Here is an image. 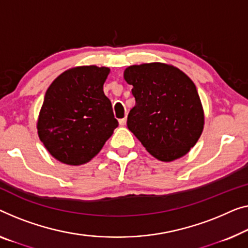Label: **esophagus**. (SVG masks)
Listing matches in <instances>:
<instances>
[{
  "label": "esophagus",
  "mask_w": 248,
  "mask_h": 248,
  "mask_svg": "<svg viewBox=\"0 0 248 248\" xmlns=\"http://www.w3.org/2000/svg\"><path fill=\"white\" fill-rule=\"evenodd\" d=\"M127 124V118H123V119H119V124L120 125H124Z\"/></svg>",
  "instance_id": "esophagus-1"
}]
</instances>
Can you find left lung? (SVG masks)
<instances>
[{
	"label": "left lung",
	"instance_id": "obj_1",
	"mask_svg": "<svg viewBox=\"0 0 248 248\" xmlns=\"http://www.w3.org/2000/svg\"><path fill=\"white\" fill-rule=\"evenodd\" d=\"M124 78L136 99L128 114V129L148 153L165 162L189 153L205 124L201 98L190 78L161 62L128 66Z\"/></svg>",
	"mask_w": 248,
	"mask_h": 248
}]
</instances>
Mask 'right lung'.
<instances>
[{
    "label": "right lung",
    "mask_w": 248,
    "mask_h": 248,
    "mask_svg": "<svg viewBox=\"0 0 248 248\" xmlns=\"http://www.w3.org/2000/svg\"><path fill=\"white\" fill-rule=\"evenodd\" d=\"M109 73L107 66H76L47 88L36 128L46 150L62 164L90 161L118 127L103 92Z\"/></svg>",
    "instance_id": "add662e5"
}]
</instances>
